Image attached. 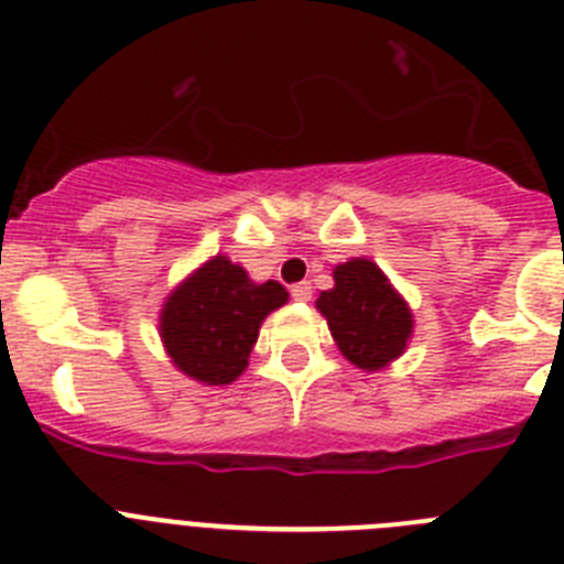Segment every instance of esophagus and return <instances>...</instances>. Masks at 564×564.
<instances>
[{"mask_svg": "<svg viewBox=\"0 0 564 564\" xmlns=\"http://www.w3.org/2000/svg\"><path fill=\"white\" fill-rule=\"evenodd\" d=\"M291 296L296 299V302H311L313 296L311 282H296V285H291Z\"/></svg>", "mask_w": 564, "mask_h": 564, "instance_id": "obj_1", "label": "esophagus"}]
</instances>
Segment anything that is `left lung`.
I'll list each match as a JSON object with an SVG mask.
<instances>
[{
	"mask_svg": "<svg viewBox=\"0 0 564 564\" xmlns=\"http://www.w3.org/2000/svg\"><path fill=\"white\" fill-rule=\"evenodd\" d=\"M336 285L316 299L338 350L372 372L395 361L412 336V311L370 259H350L333 271Z\"/></svg>",
	"mask_w": 564,
	"mask_h": 564,
	"instance_id": "8db88e82",
	"label": "left lung"
}]
</instances>
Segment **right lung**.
<instances>
[{
	"label": "right lung",
	"instance_id": "1",
	"mask_svg": "<svg viewBox=\"0 0 564 564\" xmlns=\"http://www.w3.org/2000/svg\"><path fill=\"white\" fill-rule=\"evenodd\" d=\"M285 302L288 291L279 282L257 285L231 259L214 257L166 299L163 347L174 367L194 381L231 383L248 367L259 325Z\"/></svg>",
	"mask_w": 564,
	"mask_h": 564
}]
</instances>
